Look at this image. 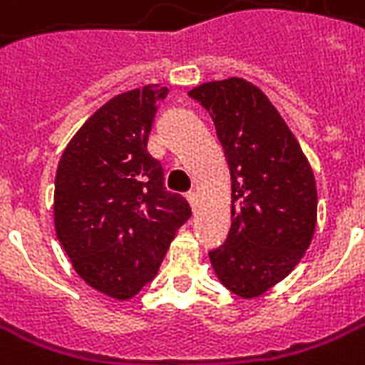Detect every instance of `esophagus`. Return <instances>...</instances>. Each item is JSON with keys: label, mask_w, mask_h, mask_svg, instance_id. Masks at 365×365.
I'll use <instances>...</instances> for the list:
<instances>
[{"label": "esophagus", "mask_w": 365, "mask_h": 365, "mask_svg": "<svg viewBox=\"0 0 365 365\" xmlns=\"http://www.w3.org/2000/svg\"><path fill=\"white\" fill-rule=\"evenodd\" d=\"M185 197H187V202L192 204V207L197 206V192H187V195H185Z\"/></svg>", "instance_id": "1"}]
</instances>
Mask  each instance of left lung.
Returning <instances> with one entry per match:
<instances>
[{
    "label": "left lung",
    "instance_id": "8db88e82",
    "mask_svg": "<svg viewBox=\"0 0 365 365\" xmlns=\"http://www.w3.org/2000/svg\"><path fill=\"white\" fill-rule=\"evenodd\" d=\"M190 96L212 115L232 180V226L210 260L228 291L255 299L281 283L311 245L315 175L295 135L252 82H206Z\"/></svg>",
    "mask_w": 365,
    "mask_h": 365
}]
</instances>
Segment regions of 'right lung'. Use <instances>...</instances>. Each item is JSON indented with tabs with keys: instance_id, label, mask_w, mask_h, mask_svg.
Instances as JSON below:
<instances>
[{
	"instance_id": "add662e5",
	"label": "right lung",
	"mask_w": 365,
	"mask_h": 365,
	"mask_svg": "<svg viewBox=\"0 0 365 365\" xmlns=\"http://www.w3.org/2000/svg\"><path fill=\"white\" fill-rule=\"evenodd\" d=\"M168 88L113 96L66 145L56 170L54 226L82 281L127 301L158 274L175 230L192 216L171 194L147 141Z\"/></svg>"
}]
</instances>
